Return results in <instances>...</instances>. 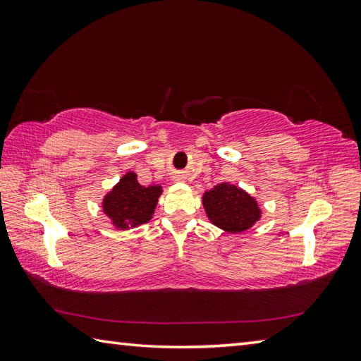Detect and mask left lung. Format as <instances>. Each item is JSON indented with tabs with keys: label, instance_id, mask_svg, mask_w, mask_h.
<instances>
[{
	"label": "left lung",
	"instance_id": "8db88e82",
	"mask_svg": "<svg viewBox=\"0 0 361 361\" xmlns=\"http://www.w3.org/2000/svg\"><path fill=\"white\" fill-rule=\"evenodd\" d=\"M203 206L212 224L228 233L247 231L260 217L255 198L228 183H221L204 192Z\"/></svg>",
	"mask_w": 361,
	"mask_h": 361
}]
</instances>
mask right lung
Instances as JSON below:
<instances>
[{
    "label": "right lung",
    "mask_w": 361,
    "mask_h": 361,
    "mask_svg": "<svg viewBox=\"0 0 361 361\" xmlns=\"http://www.w3.org/2000/svg\"><path fill=\"white\" fill-rule=\"evenodd\" d=\"M159 194V186L144 188L137 183L136 173L128 172L104 198V212L116 228H135L152 219Z\"/></svg>",
    "instance_id": "add662e5"
}]
</instances>
